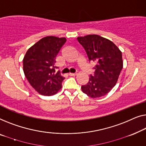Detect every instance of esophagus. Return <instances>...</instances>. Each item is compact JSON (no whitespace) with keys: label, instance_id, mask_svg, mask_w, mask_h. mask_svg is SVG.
<instances>
[{"label":"esophagus","instance_id":"obj_1","mask_svg":"<svg viewBox=\"0 0 146 146\" xmlns=\"http://www.w3.org/2000/svg\"><path fill=\"white\" fill-rule=\"evenodd\" d=\"M77 75V73H69V76H75V75Z\"/></svg>","mask_w":146,"mask_h":146}]
</instances>
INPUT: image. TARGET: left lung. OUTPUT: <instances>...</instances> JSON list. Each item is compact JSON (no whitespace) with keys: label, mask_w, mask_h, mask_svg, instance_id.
<instances>
[{"label":"left lung","mask_w":146,"mask_h":146,"mask_svg":"<svg viewBox=\"0 0 146 146\" xmlns=\"http://www.w3.org/2000/svg\"><path fill=\"white\" fill-rule=\"evenodd\" d=\"M89 61L95 63L94 75H90L82 91L91 98L102 97L111 91L123 67L122 52L112 41L96 34L78 37Z\"/></svg>","instance_id":"1"}]
</instances>
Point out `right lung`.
Masks as SVG:
<instances>
[{
    "label": "right lung",
    "instance_id": "right-lung-1",
    "mask_svg": "<svg viewBox=\"0 0 146 146\" xmlns=\"http://www.w3.org/2000/svg\"><path fill=\"white\" fill-rule=\"evenodd\" d=\"M66 41L65 38L44 37L30 47L24 55V75L32 87L42 95H53L62 87L65 78L55 71V59Z\"/></svg>",
    "mask_w": 146,
    "mask_h": 146
}]
</instances>
